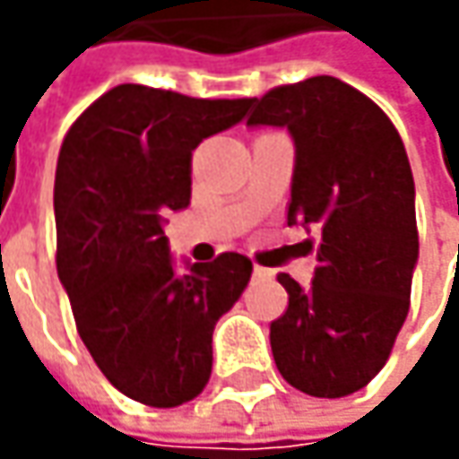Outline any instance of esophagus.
<instances>
[{"label": "esophagus", "mask_w": 459, "mask_h": 459, "mask_svg": "<svg viewBox=\"0 0 459 459\" xmlns=\"http://www.w3.org/2000/svg\"><path fill=\"white\" fill-rule=\"evenodd\" d=\"M253 275L260 278V281H271V278H273V271H268V268H263V265H255V268H253Z\"/></svg>", "instance_id": "34e87169"}]
</instances>
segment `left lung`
Segmentation results:
<instances>
[{
	"label": "left lung",
	"mask_w": 459,
	"mask_h": 459,
	"mask_svg": "<svg viewBox=\"0 0 459 459\" xmlns=\"http://www.w3.org/2000/svg\"><path fill=\"white\" fill-rule=\"evenodd\" d=\"M250 107V127L291 134L289 224L319 238L307 289L278 273L289 308L271 325L275 368L308 396H350L378 376L409 314L419 260L409 158L378 104L332 76Z\"/></svg>",
	"instance_id": "1"
}]
</instances>
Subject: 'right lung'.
<instances>
[{
  "label": "right lung",
  "instance_id": "right-lung-1",
  "mask_svg": "<svg viewBox=\"0 0 459 459\" xmlns=\"http://www.w3.org/2000/svg\"><path fill=\"white\" fill-rule=\"evenodd\" d=\"M253 99H194L122 83L74 122L56 168L58 278L81 340L133 401L173 409L212 376V334L253 273L239 253L176 263L168 212L191 202V152Z\"/></svg>",
  "mask_w": 459,
  "mask_h": 459
}]
</instances>
